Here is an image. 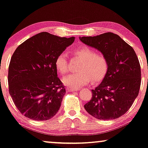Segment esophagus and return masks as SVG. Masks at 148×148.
Returning <instances> with one entry per match:
<instances>
[{"label":"esophagus","mask_w":148,"mask_h":148,"mask_svg":"<svg viewBox=\"0 0 148 148\" xmlns=\"http://www.w3.org/2000/svg\"><path fill=\"white\" fill-rule=\"evenodd\" d=\"M66 90H67L68 92H76V91L78 90L79 89L76 88H71V87H68V88H66Z\"/></svg>","instance_id":"esophagus-1"}]
</instances>
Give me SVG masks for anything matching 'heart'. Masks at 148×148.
Returning <instances> with one entry per match:
<instances>
[{
    "label": "heart",
    "instance_id": "obj_1",
    "mask_svg": "<svg viewBox=\"0 0 148 148\" xmlns=\"http://www.w3.org/2000/svg\"><path fill=\"white\" fill-rule=\"evenodd\" d=\"M74 55L82 62L76 73L64 77V84L71 88H78L88 84L92 78L94 81L100 80L105 76L108 68V61L103 54L97 53L95 49L84 46L76 49ZM55 66L58 72L65 74L68 70L67 55L60 53L56 58Z\"/></svg>",
    "mask_w": 148,
    "mask_h": 148
}]
</instances>
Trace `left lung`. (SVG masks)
I'll return each instance as SVG.
<instances>
[{"label": "left lung", "mask_w": 148, "mask_h": 148, "mask_svg": "<svg viewBox=\"0 0 148 148\" xmlns=\"http://www.w3.org/2000/svg\"><path fill=\"white\" fill-rule=\"evenodd\" d=\"M79 38L83 43L101 51L108 61L105 76L92 90V99L84 109L98 119L120 117L132 107L140 88L141 68L134 49L111 32Z\"/></svg>", "instance_id": "obj_1"}]
</instances>
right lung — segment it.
Here are the masks:
<instances>
[{
  "mask_svg": "<svg viewBox=\"0 0 148 148\" xmlns=\"http://www.w3.org/2000/svg\"><path fill=\"white\" fill-rule=\"evenodd\" d=\"M74 39L42 32L25 41L12 54L8 74L9 93L26 117L46 121L59 111L66 90L58 77L55 60Z\"/></svg>",
  "mask_w": 148,
  "mask_h": 148,
  "instance_id": "1",
  "label": "right lung"
}]
</instances>
